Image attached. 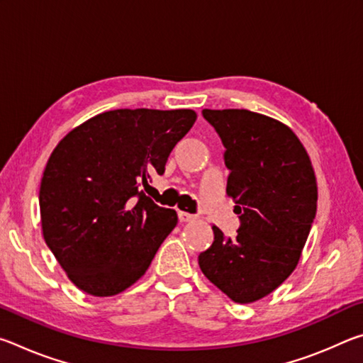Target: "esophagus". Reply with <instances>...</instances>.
<instances>
[{
  "instance_id": "1",
  "label": "esophagus",
  "mask_w": 363,
  "mask_h": 363,
  "mask_svg": "<svg viewBox=\"0 0 363 363\" xmlns=\"http://www.w3.org/2000/svg\"><path fill=\"white\" fill-rule=\"evenodd\" d=\"M177 214H179V220H181V223H189V220H194V219H195L194 214H190V213H187V211H179Z\"/></svg>"
}]
</instances>
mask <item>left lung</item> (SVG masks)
I'll list each match as a JSON object with an SVG mask.
<instances>
[{"label": "left lung", "instance_id": "8db88e82", "mask_svg": "<svg viewBox=\"0 0 363 363\" xmlns=\"http://www.w3.org/2000/svg\"><path fill=\"white\" fill-rule=\"evenodd\" d=\"M225 147L227 195L240 218L237 235L216 225L199 256L205 277L238 304L279 288L296 269L317 211L311 158L284 123L245 108L203 110Z\"/></svg>", "mask_w": 363, "mask_h": 363}]
</instances>
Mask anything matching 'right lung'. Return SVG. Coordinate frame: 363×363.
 Segmentation results:
<instances>
[{
    "instance_id": "obj_1",
    "label": "right lung",
    "mask_w": 363,
    "mask_h": 363,
    "mask_svg": "<svg viewBox=\"0 0 363 363\" xmlns=\"http://www.w3.org/2000/svg\"><path fill=\"white\" fill-rule=\"evenodd\" d=\"M190 108H118L60 139L40 186L41 230L67 277L91 296L136 284L177 224L144 194L194 126Z\"/></svg>"
}]
</instances>
